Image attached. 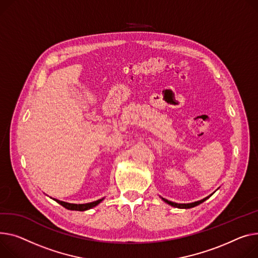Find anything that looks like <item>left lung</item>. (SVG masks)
<instances>
[{
  "label": "left lung",
  "instance_id": "1",
  "mask_svg": "<svg viewBox=\"0 0 258 258\" xmlns=\"http://www.w3.org/2000/svg\"><path fill=\"white\" fill-rule=\"evenodd\" d=\"M208 198H209V197L204 198V199H202V200H199V201H196V202H193V203H187V204H183V203L181 204V203L171 202V201H169V200H167V199H164V198H163V200H164L166 203H168V204H170V205H172V207H174V208H178V209H191V208H194V207H196V205H199L200 203L204 202Z\"/></svg>",
  "mask_w": 258,
  "mask_h": 258
}]
</instances>
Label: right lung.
<instances>
[{"label":"right lung","mask_w":258,"mask_h":258,"mask_svg":"<svg viewBox=\"0 0 258 258\" xmlns=\"http://www.w3.org/2000/svg\"><path fill=\"white\" fill-rule=\"evenodd\" d=\"M104 199V198H102ZM102 199H99V200H96L94 202H90V203H86V204H74V203H68V202H64V201H60V200H57L55 199L59 204H61L62 207H64L65 209L67 210H71V211H80V212H84V211H87V210H90L94 207H96V205L98 203H100L102 201Z\"/></svg>","instance_id":"add662e5"}]
</instances>
